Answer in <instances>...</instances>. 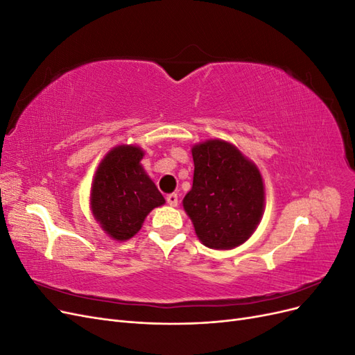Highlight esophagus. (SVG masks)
<instances>
[{
  "label": "esophagus",
  "instance_id": "esophagus-1",
  "mask_svg": "<svg viewBox=\"0 0 355 355\" xmlns=\"http://www.w3.org/2000/svg\"><path fill=\"white\" fill-rule=\"evenodd\" d=\"M166 200H167V204H170L171 207H176L178 206V196L176 194H168L166 197Z\"/></svg>",
  "mask_w": 355,
  "mask_h": 355
}]
</instances>
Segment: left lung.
Returning <instances> with one entry per match:
<instances>
[{"label": "left lung", "instance_id": "left-lung-1", "mask_svg": "<svg viewBox=\"0 0 355 355\" xmlns=\"http://www.w3.org/2000/svg\"><path fill=\"white\" fill-rule=\"evenodd\" d=\"M194 180L184 209L200 241L230 250L250 239L263 214L261 171L232 144L211 139L192 146Z\"/></svg>", "mask_w": 355, "mask_h": 355}]
</instances>
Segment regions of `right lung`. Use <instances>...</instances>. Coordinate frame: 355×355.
Segmentation results:
<instances>
[{
    "instance_id": "1",
    "label": "right lung",
    "mask_w": 355,
    "mask_h": 355,
    "mask_svg": "<svg viewBox=\"0 0 355 355\" xmlns=\"http://www.w3.org/2000/svg\"><path fill=\"white\" fill-rule=\"evenodd\" d=\"M142 158L139 146L120 145L105 155L96 170L90 192L93 216L116 241L132 239L148 213L166 202L144 170Z\"/></svg>"
}]
</instances>
